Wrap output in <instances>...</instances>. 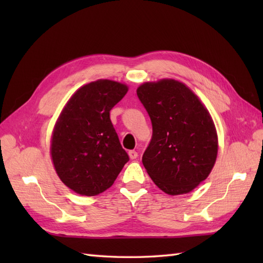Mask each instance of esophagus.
Wrapping results in <instances>:
<instances>
[{"label": "esophagus", "instance_id": "34e87169", "mask_svg": "<svg viewBox=\"0 0 263 263\" xmlns=\"http://www.w3.org/2000/svg\"><path fill=\"white\" fill-rule=\"evenodd\" d=\"M128 157H130V159H136L138 157V153L136 150H130L128 152Z\"/></svg>", "mask_w": 263, "mask_h": 263}]
</instances>
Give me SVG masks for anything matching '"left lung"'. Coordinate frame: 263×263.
<instances>
[{"label":"left lung","instance_id":"obj_1","mask_svg":"<svg viewBox=\"0 0 263 263\" xmlns=\"http://www.w3.org/2000/svg\"><path fill=\"white\" fill-rule=\"evenodd\" d=\"M137 95L153 123L152 141L142 156L148 175L170 195L193 191L217 159L218 136L209 110L175 79L144 82Z\"/></svg>","mask_w":263,"mask_h":263}]
</instances>
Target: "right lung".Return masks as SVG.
<instances>
[{
	"label": "right lung",
	"mask_w": 263,
	"mask_h": 263,
	"mask_svg": "<svg viewBox=\"0 0 263 263\" xmlns=\"http://www.w3.org/2000/svg\"><path fill=\"white\" fill-rule=\"evenodd\" d=\"M127 90L119 81H92L78 89L61 111L49 150L60 180L73 192L93 197L106 191L128 160L109 119Z\"/></svg>",
	"instance_id": "add662e5"
}]
</instances>
